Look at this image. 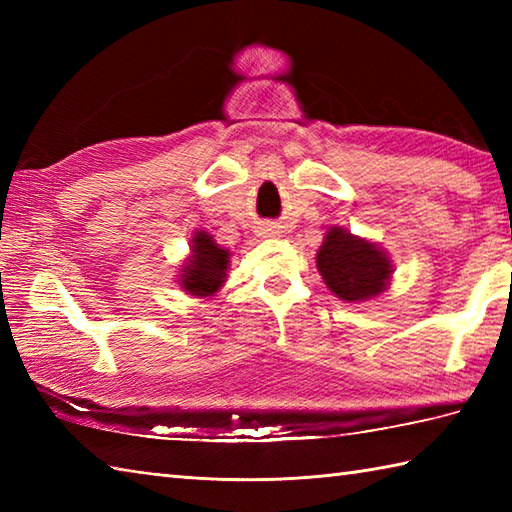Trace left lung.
Masks as SVG:
<instances>
[{"label":"left lung","instance_id":"left-lung-1","mask_svg":"<svg viewBox=\"0 0 512 512\" xmlns=\"http://www.w3.org/2000/svg\"><path fill=\"white\" fill-rule=\"evenodd\" d=\"M317 266L325 284L343 301H365L385 290L391 273L389 259L380 250L350 235L343 228H332L317 255Z\"/></svg>","mask_w":512,"mask_h":512}]
</instances>
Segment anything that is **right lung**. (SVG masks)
Instances as JSON below:
<instances>
[{
    "label": "right lung",
    "mask_w": 512,
    "mask_h": 512,
    "mask_svg": "<svg viewBox=\"0 0 512 512\" xmlns=\"http://www.w3.org/2000/svg\"><path fill=\"white\" fill-rule=\"evenodd\" d=\"M193 255L182 270V288L198 297H209L217 292L226 279L228 250L220 248L211 235L198 231L193 237Z\"/></svg>",
    "instance_id": "right-lung-1"
}]
</instances>
